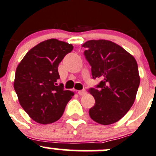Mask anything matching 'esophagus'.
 <instances>
[{
    "mask_svg": "<svg viewBox=\"0 0 156 156\" xmlns=\"http://www.w3.org/2000/svg\"><path fill=\"white\" fill-rule=\"evenodd\" d=\"M78 94L80 95H84L86 94V91L85 89H83V90H80L78 91Z\"/></svg>",
    "mask_w": 156,
    "mask_h": 156,
    "instance_id": "1",
    "label": "esophagus"
}]
</instances>
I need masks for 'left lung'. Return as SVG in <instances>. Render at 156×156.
<instances>
[{
    "mask_svg": "<svg viewBox=\"0 0 156 156\" xmlns=\"http://www.w3.org/2000/svg\"><path fill=\"white\" fill-rule=\"evenodd\" d=\"M92 67V78L101 81L89 92L95 103L89 116L95 122L109 125L121 120L132 107L140 78L134 57L108 40H89L83 44Z\"/></svg>",
    "mask_w": 156,
    "mask_h": 156,
    "instance_id": "left-lung-1",
    "label": "left lung"
}]
</instances>
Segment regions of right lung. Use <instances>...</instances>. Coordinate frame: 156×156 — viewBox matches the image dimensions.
Here are the masks:
<instances>
[{"label":"right lung","instance_id":"1","mask_svg":"<svg viewBox=\"0 0 156 156\" xmlns=\"http://www.w3.org/2000/svg\"><path fill=\"white\" fill-rule=\"evenodd\" d=\"M73 48L65 41L45 40L30 49L16 67L15 92L20 105L35 122L48 124L59 120L74 95L57 83L58 65Z\"/></svg>","mask_w":156,"mask_h":156}]
</instances>
